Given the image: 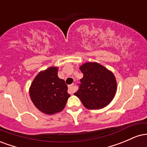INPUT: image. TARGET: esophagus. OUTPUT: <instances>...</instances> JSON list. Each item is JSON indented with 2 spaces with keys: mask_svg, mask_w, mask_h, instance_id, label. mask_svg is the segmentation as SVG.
I'll list each match as a JSON object with an SVG mask.
<instances>
[{
  "mask_svg": "<svg viewBox=\"0 0 147 147\" xmlns=\"http://www.w3.org/2000/svg\"><path fill=\"white\" fill-rule=\"evenodd\" d=\"M68 91L70 94H72L75 91V89H74V84H71V85L68 86Z\"/></svg>",
  "mask_w": 147,
  "mask_h": 147,
  "instance_id": "1",
  "label": "esophagus"
}]
</instances>
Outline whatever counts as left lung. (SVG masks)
Listing matches in <instances>:
<instances>
[{
    "label": "left lung",
    "instance_id": "left-lung-1",
    "mask_svg": "<svg viewBox=\"0 0 147 147\" xmlns=\"http://www.w3.org/2000/svg\"><path fill=\"white\" fill-rule=\"evenodd\" d=\"M83 78L74 95L88 109H100L110 104L117 90V82L112 72L96 62L81 65Z\"/></svg>",
    "mask_w": 147,
    "mask_h": 147
}]
</instances>
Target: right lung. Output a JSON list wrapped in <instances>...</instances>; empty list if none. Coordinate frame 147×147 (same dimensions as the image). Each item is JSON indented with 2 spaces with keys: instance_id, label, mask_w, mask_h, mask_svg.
<instances>
[{
  "instance_id": "right-lung-1",
  "label": "right lung",
  "mask_w": 147,
  "mask_h": 147,
  "mask_svg": "<svg viewBox=\"0 0 147 147\" xmlns=\"http://www.w3.org/2000/svg\"><path fill=\"white\" fill-rule=\"evenodd\" d=\"M57 73V67H50L40 72L30 88L33 104L43 113L52 115L61 111L70 96L65 81L59 78Z\"/></svg>"
}]
</instances>
